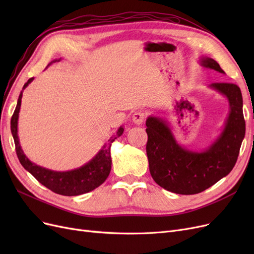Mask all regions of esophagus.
<instances>
[{"instance_id": "esophagus-1", "label": "esophagus", "mask_w": 254, "mask_h": 254, "mask_svg": "<svg viewBox=\"0 0 254 254\" xmlns=\"http://www.w3.org/2000/svg\"><path fill=\"white\" fill-rule=\"evenodd\" d=\"M145 120V114L143 112H135L132 115V122L135 125H141Z\"/></svg>"}]
</instances>
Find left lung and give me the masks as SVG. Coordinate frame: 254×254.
Here are the masks:
<instances>
[{
  "instance_id": "left-lung-1",
  "label": "left lung",
  "mask_w": 254,
  "mask_h": 254,
  "mask_svg": "<svg viewBox=\"0 0 254 254\" xmlns=\"http://www.w3.org/2000/svg\"><path fill=\"white\" fill-rule=\"evenodd\" d=\"M200 64L225 74L214 59L201 57ZM229 102V115L220 134L201 151L184 148L176 141L168 123L159 117L146 120V144L149 172L161 188L181 195L201 193L226 177L234 167L245 137L241 89L234 83L214 82L209 86Z\"/></svg>"
}]
</instances>
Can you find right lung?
<instances>
[{
	"label": "right lung",
	"instance_id": "obj_1",
	"mask_svg": "<svg viewBox=\"0 0 254 254\" xmlns=\"http://www.w3.org/2000/svg\"><path fill=\"white\" fill-rule=\"evenodd\" d=\"M56 61H60V59L53 60L50 64ZM49 64V65H50ZM34 80V78H29L27 82L23 87L24 90L28 84ZM23 90L18 98V103L16 110H14L12 118L10 121V129L13 136L14 145H16L17 156L19 158L20 163L25 168L27 172L32 174L35 178L39 181L45 188L53 190L54 193L64 195V196H77L89 193L94 189L98 188L105 180L108 178L111 171V153L110 148L111 144L121 136L124 132V127L121 126L115 135L111 136L108 140V143L103 146V148L99 150L96 155L92 158L88 163L83 164L82 166L75 168L72 171L67 172H56L51 171L49 168L37 165L33 163L23 152L19 136H18V120L19 112L21 108V99L23 95Z\"/></svg>",
	"mask_w": 254,
	"mask_h": 254
}]
</instances>
